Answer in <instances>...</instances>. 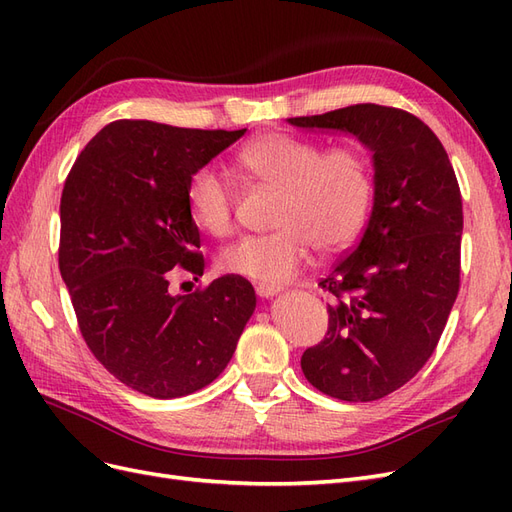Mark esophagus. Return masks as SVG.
<instances>
[{
	"label": "esophagus",
	"mask_w": 512,
	"mask_h": 512,
	"mask_svg": "<svg viewBox=\"0 0 512 512\" xmlns=\"http://www.w3.org/2000/svg\"><path fill=\"white\" fill-rule=\"evenodd\" d=\"M280 286H269V284H258L256 286V294L260 299H271L275 297V294H280Z\"/></svg>",
	"instance_id": "1"
}]
</instances>
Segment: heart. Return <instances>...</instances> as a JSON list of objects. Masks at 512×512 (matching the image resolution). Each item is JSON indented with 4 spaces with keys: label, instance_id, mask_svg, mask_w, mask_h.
<instances>
[{
    "label": "heart",
    "instance_id": "1",
    "mask_svg": "<svg viewBox=\"0 0 512 512\" xmlns=\"http://www.w3.org/2000/svg\"><path fill=\"white\" fill-rule=\"evenodd\" d=\"M235 168L277 190L267 235H250L222 250V271L269 286L297 275L312 252L337 254L361 235L374 205V173L365 153L350 145L324 149L309 138L269 132L235 153ZM192 222L224 239L235 230L237 196L213 166H200L185 185Z\"/></svg>",
    "mask_w": 512,
    "mask_h": 512
}]
</instances>
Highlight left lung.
Listing matches in <instances>:
<instances>
[{
  "instance_id": "8db88e82",
  "label": "left lung",
  "mask_w": 512,
  "mask_h": 512,
  "mask_svg": "<svg viewBox=\"0 0 512 512\" xmlns=\"http://www.w3.org/2000/svg\"><path fill=\"white\" fill-rule=\"evenodd\" d=\"M371 151L374 207L354 250L322 277L329 331L307 348V382L342 401H376L412 380L438 346L459 292L463 211L438 136L399 108L354 104L290 117Z\"/></svg>"
}]
</instances>
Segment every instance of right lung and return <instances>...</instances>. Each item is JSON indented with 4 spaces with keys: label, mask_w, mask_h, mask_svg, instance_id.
<instances>
[{
    "label": "right lung",
    "mask_w": 512,
    "mask_h": 512,
    "mask_svg": "<svg viewBox=\"0 0 512 512\" xmlns=\"http://www.w3.org/2000/svg\"><path fill=\"white\" fill-rule=\"evenodd\" d=\"M243 134L113 121L61 192L59 271L79 329L96 359L143 395L173 399L211 384L256 309L239 275L192 294L168 290L170 269H205L185 185Z\"/></svg>",
    "instance_id": "add662e5"
}]
</instances>
